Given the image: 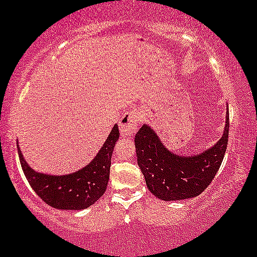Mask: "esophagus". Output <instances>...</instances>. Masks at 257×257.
<instances>
[{"instance_id":"esophagus-1","label":"esophagus","mask_w":257,"mask_h":257,"mask_svg":"<svg viewBox=\"0 0 257 257\" xmlns=\"http://www.w3.org/2000/svg\"><path fill=\"white\" fill-rule=\"evenodd\" d=\"M139 117L133 110H127L123 113L118 123L121 137H133L138 130Z\"/></svg>"}]
</instances>
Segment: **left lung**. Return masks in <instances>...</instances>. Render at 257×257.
<instances>
[{"mask_svg": "<svg viewBox=\"0 0 257 257\" xmlns=\"http://www.w3.org/2000/svg\"><path fill=\"white\" fill-rule=\"evenodd\" d=\"M229 107L222 138L209 149L191 156L168 150L157 133L144 124L136 136L138 165L148 190L162 200H182L200 195L220 168L228 146Z\"/></svg>", "mask_w": 257, "mask_h": 257, "instance_id": "1", "label": "left lung"}]
</instances>
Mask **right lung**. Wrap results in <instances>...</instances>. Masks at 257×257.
I'll list each match as a JSON object with an SVG mask.
<instances>
[{"label": "right lung", "mask_w": 257, "mask_h": 257, "mask_svg": "<svg viewBox=\"0 0 257 257\" xmlns=\"http://www.w3.org/2000/svg\"><path fill=\"white\" fill-rule=\"evenodd\" d=\"M118 138V126L115 124L96 156L81 170L65 175L34 171L25 161L18 142L17 146L24 174L36 195L53 208L78 211L93 205L107 190L111 154Z\"/></svg>", "instance_id": "1"}]
</instances>
